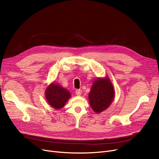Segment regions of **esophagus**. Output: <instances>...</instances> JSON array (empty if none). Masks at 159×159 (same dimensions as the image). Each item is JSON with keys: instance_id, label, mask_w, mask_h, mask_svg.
<instances>
[{"instance_id": "esophagus-1", "label": "esophagus", "mask_w": 159, "mask_h": 159, "mask_svg": "<svg viewBox=\"0 0 159 159\" xmlns=\"http://www.w3.org/2000/svg\"><path fill=\"white\" fill-rule=\"evenodd\" d=\"M75 93H76V95L78 96L80 95L82 93V90L81 89H76V91H75Z\"/></svg>"}]
</instances>
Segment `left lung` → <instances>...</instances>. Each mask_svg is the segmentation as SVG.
<instances>
[{
  "label": "left lung",
  "mask_w": 159,
  "mask_h": 159,
  "mask_svg": "<svg viewBox=\"0 0 159 159\" xmlns=\"http://www.w3.org/2000/svg\"><path fill=\"white\" fill-rule=\"evenodd\" d=\"M114 89L110 79H100L93 82L89 93L91 107L97 113L109 107L114 98Z\"/></svg>",
  "instance_id": "8db88e82"
}]
</instances>
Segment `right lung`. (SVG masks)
<instances>
[{
	"instance_id": "right-lung-1",
	"label": "right lung",
	"mask_w": 159,
	"mask_h": 159,
	"mask_svg": "<svg viewBox=\"0 0 159 159\" xmlns=\"http://www.w3.org/2000/svg\"><path fill=\"white\" fill-rule=\"evenodd\" d=\"M70 91L59 85L50 84L46 91L47 101L55 109H61L65 105L67 101L70 98Z\"/></svg>"
}]
</instances>
